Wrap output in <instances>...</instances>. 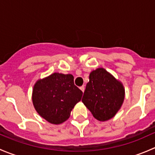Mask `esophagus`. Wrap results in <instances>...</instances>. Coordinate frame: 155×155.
<instances>
[{
	"label": "esophagus",
	"mask_w": 155,
	"mask_h": 155,
	"mask_svg": "<svg viewBox=\"0 0 155 155\" xmlns=\"http://www.w3.org/2000/svg\"><path fill=\"white\" fill-rule=\"evenodd\" d=\"M80 89L82 92H84L85 91V86H84V85H82V86L80 87Z\"/></svg>",
	"instance_id": "obj_1"
}]
</instances>
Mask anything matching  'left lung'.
Instances as JSON below:
<instances>
[{
  "label": "left lung",
  "instance_id": "8db88e82",
  "mask_svg": "<svg viewBox=\"0 0 155 155\" xmlns=\"http://www.w3.org/2000/svg\"><path fill=\"white\" fill-rule=\"evenodd\" d=\"M124 98V89L121 82L104 68H98L89 75L82 101L96 119L104 121L116 114Z\"/></svg>",
  "mask_w": 155,
  "mask_h": 155
}]
</instances>
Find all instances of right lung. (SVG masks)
Returning <instances> with one entry per match:
<instances>
[{
  "label": "right lung",
  "mask_w": 155,
  "mask_h": 155,
  "mask_svg": "<svg viewBox=\"0 0 155 155\" xmlns=\"http://www.w3.org/2000/svg\"><path fill=\"white\" fill-rule=\"evenodd\" d=\"M82 96V91L74 85L73 75L54 73L37 81L32 101L40 116L51 124H59L68 119Z\"/></svg>",
  "instance_id": "obj_1"
}]
</instances>
